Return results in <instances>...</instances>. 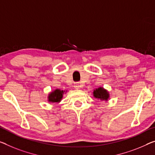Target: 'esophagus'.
<instances>
[{"instance_id": "34e87169", "label": "esophagus", "mask_w": 155, "mask_h": 155, "mask_svg": "<svg viewBox=\"0 0 155 155\" xmlns=\"http://www.w3.org/2000/svg\"><path fill=\"white\" fill-rule=\"evenodd\" d=\"M74 87H75V89H80V85L79 83H78V82H76V83H75V84H74Z\"/></svg>"}]
</instances>
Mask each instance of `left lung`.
Here are the masks:
<instances>
[{"instance_id":"8db88e82","label":"left lung","mask_w":155,"mask_h":155,"mask_svg":"<svg viewBox=\"0 0 155 155\" xmlns=\"http://www.w3.org/2000/svg\"><path fill=\"white\" fill-rule=\"evenodd\" d=\"M93 96L97 100H101L102 101H104L107 102L109 101V97H110V95H109V93L107 90L104 89L103 87H100L94 90V91H93Z\"/></svg>"}]
</instances>
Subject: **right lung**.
<instances>
[{"label": "right lung", "instance_id": "obj_1", "mask_svg": "<svg viewBox=\"0 0 155 155\" xmlns=\"http://www.w3.org/2000/svg\"><path fill=\"white\" fill-rule=\"evenodd\" d=\"M67 92V91H64L59 89H54V91L50 92L48 95V102L49 103H59L63 98L64 94Z\"/></svg>", "mask_w": 155, "mask_h": 155}]
</instances>
